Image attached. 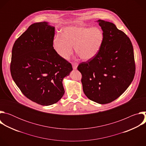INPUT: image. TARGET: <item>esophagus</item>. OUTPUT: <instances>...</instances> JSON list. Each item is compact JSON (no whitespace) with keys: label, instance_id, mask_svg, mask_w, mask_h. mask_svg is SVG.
<instances>
[{"label":"esophagus","instance_id":"esophagus-1","mask_svg":"<svg viewBox=\"0 0 146 146\" xmlns=\"http://www.w3.org/2000/svg\"><path fill=\"white\" fill-rule=\"evenodd\" d=\"M72 66H73V69H76L77 66H78V64L77 63V62H73V63H72Z\"/></svg>","mask_w":146,"mask_h":146}]
</instances>
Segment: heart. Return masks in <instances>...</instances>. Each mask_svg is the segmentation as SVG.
<instances>
[{
    "instance_id": "b5f03b06",
    "label": "heart",
    "mask_w": 146,
    "mask_h": 146,
    "mask_svg": "<svg viewBox=\"0 0 146 146\" xmlns=\"http://www.w3.org/2000/svg\"><path fill=\"white\" fill-rule=\"evenodd\" d=\"M104 35L98 28L72 26L65 28L62 35L58 34L53 41L54 48L57 54L68 59L74 47L76 53L83 60L94 58L100 50Z\"/></svg>"
}]
</instances>
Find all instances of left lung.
Instances as JSON below:
<instances>
[{
  "mask_svg": "<svg viewBox=\"0 0 146 146\" xmlns=\"http://www.w3.org/2000/svg\"><path fill=\"white\" fill-rule=\"evenodd\" d=\"M104 38L98 54L80 63L78 70L85 95L99 104L110 103L131 84L135 74L133 48L129 38L112 23L98 20Z\"/></svg>",
  "mask_w": 146,
  "mask_h": 146,
  "instance_id": "1",
  "label": "left lung"
}]
</instances>
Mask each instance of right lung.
Returning a JSON list of instances; mask_svg holds the SVG:
<instances>
[{"instance_id": "right-lung-1", "label": "right lung", "mask_w": 146, "mask_h": 146, "mask_svg": "<svg viewBox=\"0 0 146 146\" xmlns=\"http://www.w3.org/2000/svg\"><path fill=\"white\" fill-rule=\"evenodd\" d=\"M55 28L46 22L32 24L15 41L10 72L21 92L43 106L58 102L65 90L63 78L73 70L72 64L53 47Z\"/></svg>"}]
</instances>
